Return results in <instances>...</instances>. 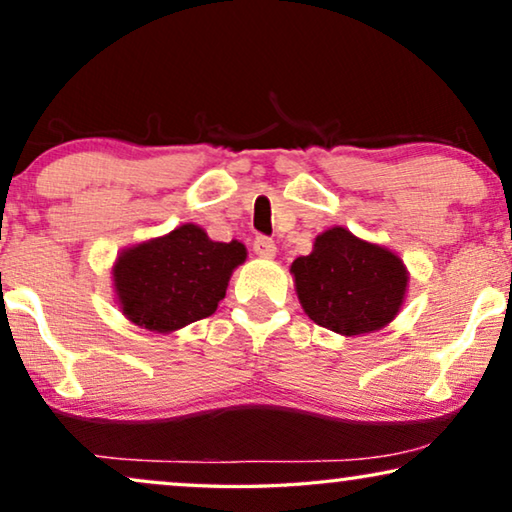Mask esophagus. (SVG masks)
I'll use <instances>...</instances> for the list:
<instances>
[{"instance_id": "obj_1", "label": "esophagus", "mask_w": 512, "mask_h": 512, "mask_svg": "<svg viewBox=\"0 0 512 512\" xmlns=\"http://www.w3.org/2000/svg\"><path fill=\"white\" fill-rule=\"evenodd\" d=\"M254 251L258 256H263V258H272L277 254V247H275V242L270 240V237H256L254 240Z\"/></svg>"}]
</instances>
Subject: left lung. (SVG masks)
<instances>
[{"mask_svg": "<svg viewBox=\"0 0 512 512\" xmlns=\"http://www.w3.org/2000/svg\"><path fill=\"white\" fill-rule=\"evenodd\" d=\"M291 275L307 317L347 338L394 321L408 291V270L394 251L342 226L317 235L312 254L291 263Z\"/></svg>", "mask_w": 512, "mask_h": 512, "instance_id": "8db88e82", "label": "left lung"}]
</instances>
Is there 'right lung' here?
<instances>
[{
  "instance_id": "right-lung-1",
  "label": "right lung",
  "mask_w": 512,
  "mask_h": 512,
  "mask_svg": "<svg viewBox=\"0 0 512 512\" xmlns=\"http://www.w3.org/2000/svg\"><path fill=\"white\" fill-rule=\"evenodd\" d=\"M244 258L242 242H214L200 226L184 223L121 251L111 270L118 307L149 331H179L216 312Z\"/></svg>"
}]
</instances>
